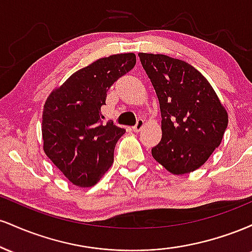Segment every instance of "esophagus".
Segmentation results:
<instances>
[{
  "label": "esophagus",
  "instance_id": "1",
  "mask_svg": "<svg viewBox=\"0 0 252 252\" xmlns=\"http://www.w3.org/2000/svg\"><path fill=\"white\" fill-rule=\"evenodd\" d=\"M143 126H144V121L142 120V118H140V120H137V122H136L135 126H132V130L136 132L140 131V130L143 128Z\"/></svg>",
  "mask_w": 252,
  "mask_h": 252
}]
</instances>
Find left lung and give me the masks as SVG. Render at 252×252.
I'll return each mask as SVG.
<instances>
[{"instance_id":"8db88e82","label":"left lung","mask_w":252,"mask_h":252,"mask_svg":"<svg viewBox=\"0 0 252 252\" xmlns=\"http://www.w3.org/2000/svg\"><path fill=\"white\" fill-rule=\"evenodd\" d=\"M160 103L162 138L153 158L173 174L202 166L220 144L227 112L207 79L184 60L138 53Z\"/></svg>"}]
</instances>
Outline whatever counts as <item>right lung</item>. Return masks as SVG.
<instances>
[{"label": "right lung", "mask_w": 252, "mask_h": 252, "mask_svg": "<svg viewBox=\"0 0 252 252\" xmlns=\"http://www.w3.org/2000/svg\"><path fill=\"white\" fill-rule=\"evenodd\" d=\"M136 63L134 53L100 58L74 72L48 96L42 112L43 150L72 184L96 185L114 162L126 130L102 123L106 92Z\"/></svg>", "instance_id": "obj_1"}]
</instances>
